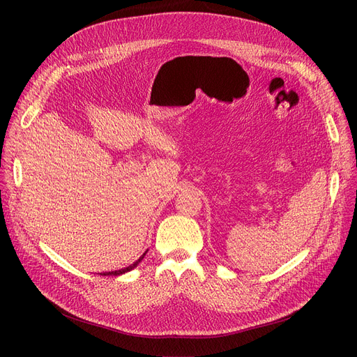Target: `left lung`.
<instances>
[{"label":"left lung","instance_id":"1","mask_svg":"<svg viewBox=\"0 0 357 357\" xmlns=\"http://www.w3.org/2000/svg\"><path fill=\"white\" fill-rule=\"evenodd\" d=\"M143 260V256L142 257H139L136 261H133V264H131V265H128L127 268H123V269H119V271H112V272H105V273H102L104 276L105 275H114V276H120V275H123V273H126V272H130V271H133L139 264H140V261Z\"/></svg>","mask_w":357,"mask_h":357}]
</instances>
